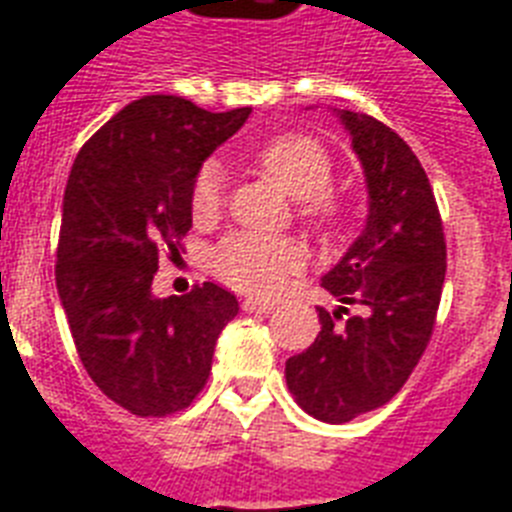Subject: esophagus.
Listing matches in <instances>:
<instances>
[{"label":"esophagus","instance_id":"34e87169","mask_svg":"<svg viewBox=\"0 0 512 512\" xmlns=\"http://www.w3.org/2000/svg\"><path fill=\"white\" fill-rule=\"evenodd\" d=\"M241 308H244L247 313H271L273 303H268V300H255V297H247V300L241 303Z\"/></svg>","mask_w":512,"mask_h":512}]
</instances>
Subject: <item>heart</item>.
Here are the masks:
<instances>
[{
  "label": "heart",
  "mask_w": 512,
  "mask_h": 512,
  "mask_svg": "<svg viewBox=\"0 0 512 512\" xmlns=\"http://www.w3.org/2000/svg\"><path fill=\"white\" fill-rule=\"evenodd\" d=\"M252 164L260 175L295 196L297 215L316 231H332L342 217V201L329 188L332 156L311 135H279L257 148ZM223 207V180L215 167H204L191 185V215L209 223ZM212 273L228 287L247 295H273L289 273L303 265L300 244L284 236L231 233L209 257Z\"/></svg>",
  "instance_id": "1"
}]
</instances>
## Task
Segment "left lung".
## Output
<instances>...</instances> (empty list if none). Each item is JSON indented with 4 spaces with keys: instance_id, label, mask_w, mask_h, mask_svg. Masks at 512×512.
I'll return each mask as SVG.
<instances>
[{
    "instance_id": "obj_1",
    "label": "left lung",
    "mask_w": 512,
    "mask_h": 512,
    "mask_svg": "<svg viewBox=\"0 0 512 512\" xmlns=\"http://www.w3.org/2000/svg\"><path fill=\"white\" fill-rule=\"evenodd\" d=\"M369 185V217L324 276L342 308H319L321 332L287 361V385L316 420L348 422L404 388L436 327L446 276L441 212L420 159L374 116L342 111ZM345 304L365 313L350 317Z\"/></svg>"
}]
</instances>
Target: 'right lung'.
<instances>
[{
  "label": "right lung",
  "mask_w": 512,
  "mask_h": 512,
  "mask_svg": "<svg viewBox=\"0 0 512 512\" xmlns=\"http://www.w3.org/2000/svg\"><path fill=\"white\" fill-rule=\"evenodd\" d=\"M249 108L204 111L175 95L124 106L76 156L63 196L55 284L92 382L135 417L183 412L207 385L215 342L239 303L212 281L156 300L162 252L191 231L201 162Z\"/></svg>",
  "instance_id": "right-lung-1"
}]
</instances>
